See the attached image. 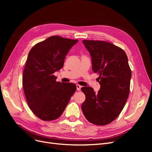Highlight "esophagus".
Listing matches in <instances>:
<instances>
[{
	"label": "esophagus",
	"instance_id": "34e87169",
	"mask_svg": "<svg viewBox=\"0 0 152 152\" xmlns=\"http://www.w3.org/2000/svg\"><path fill=\"white\" fill-rule=\"evenodd\" d=\"M77 91H80V89H81V86H80V85H79V84H77Z\"/></svg>",
	"mask_w": 152,
	"mask_h": 152
}]
</instances>
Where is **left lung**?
<instances>
[{"mask_svg":"<svg viewBox=\"0 0 152 152\" xmlns=\"http://www.w3.org/2000/svg\"><path fill=\"white\" fill-rule=\"evenodd\" d=\"M89 52L92 69L99 77L100 89L96 93L91 87H83L86 95L82 110L89 122L97 126L113 121L125 106L130 90L131 70L126 53L105 41L84 40Z\"/></svg>","mask_w":152,"mask_h":152,"instance_id":"obj_1","label":"left lung"}]
</instances>
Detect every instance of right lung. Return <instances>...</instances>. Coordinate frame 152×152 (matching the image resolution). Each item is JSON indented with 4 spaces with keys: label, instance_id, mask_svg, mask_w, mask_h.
Instances as JSON below:
<instances>
[{
    "label": "right lung",
    "instance_id": "obj_1",
    "mask_svg": "<svg viewBox=\"0 0 152 152\" xmlns=\"http://www.w3.org/2000/svg\"><path fill=\"white\" fill-rule=\"evenodd\" d=\"M77 42L52 36L35 45L28 53L23 87L29 108L43 121L60 117L77 89L73 83L56 82L53 73L63 68L66 54Z\"/></svg>",
    "mask_w": 152,
    "mask_h": 152
}]
</instances>
